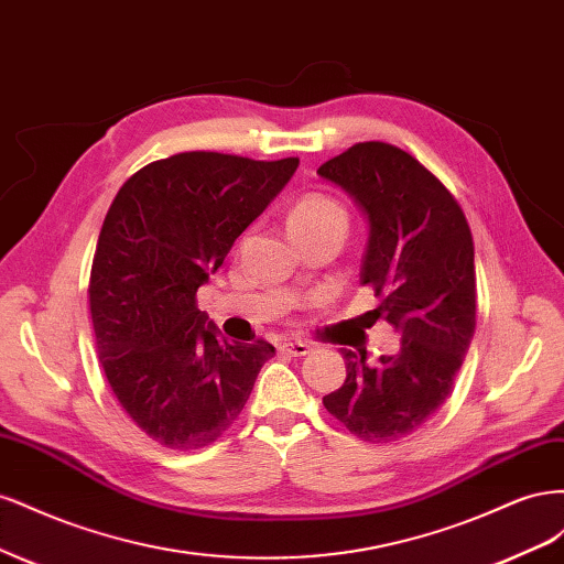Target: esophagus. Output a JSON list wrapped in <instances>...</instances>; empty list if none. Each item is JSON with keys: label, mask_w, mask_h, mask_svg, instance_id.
Listing matches in <instances>:
<instances>
[{"label": "esophagus", "mask_w": 564, "mask_h": 564, "mask_svg": "<svg viewBox=\"0 0 564 564\" xmlns=\"http://www.w3.org/2000/svg\"><path fill=\"white\" fill-rule=\"evenodd\" d=\"M280 350L284 355H292V357H303L311 352V346L303 344V340H284V344H280Z\"/></svg>", "instance_id": "34e87169"}]
</instances>
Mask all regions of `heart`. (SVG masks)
<instances>
[{
  "instance_id": "obj_1",
  "label": "heart",
  "mask_w": 564,
  "mask_h": 564,
  "mask_svg": "<svg viewBox=\"0 0 564 564\" xmlns=\"http://www.w3.org/2000/svg\"><path fill=\"white\" fill-rule=\"evenodd\" d=\"M329 228L344 232L348 230V212L334 197L311 193L296 199L294 207L289 209V230L294 235H308Z\"/></svg>"
}]
</instances>
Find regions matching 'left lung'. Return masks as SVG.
I'll return each mask as SVG.
<instances>
[{
    "label": "left lung",
    "mask_w": 564,
    "mask_h": 564,
    "mask_svg": "<svg viewBox=\"0 0 564 564\" xmlns=\"http://www.w3.org/2000/svg\"><path fill=\"white\" fill-rule=\"evenodd\" d=\"M317 174L360 204L369 247L360 284L373 315L402 334L398 355L367 365L340 348L346 381L324 409L371 445L416 433L449 398L475 334V249L464 209L435 174L402 148L355 143Z\"/></svg>",
    "instance_id": "left-lung-1"
}]
</instances>
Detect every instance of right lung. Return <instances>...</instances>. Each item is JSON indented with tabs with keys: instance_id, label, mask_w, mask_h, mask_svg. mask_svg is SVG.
Listing matches in <instances>:
<instances>
[{
	"instance_id": "1",
	"label": "right lung",
	"mask_w": 564,
	"mask_h": 564,
	"mask_svg": "<svg viewBox=\"0 0 564 564\" xmlns=\"http://www.w3.org/2000/svg\"><path fill=\"white\" fill-rule=\"evenodd\" d=\"M296 166L178 152L139 169L110 204L89 278L98 360L127 416L162 447L216 442L275 355L263 338H218L195 296Z\"/></svg>"
}]
</instances>
